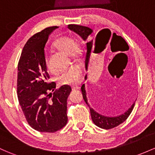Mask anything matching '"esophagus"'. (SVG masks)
I'll list each match as a JSON object with an SVG mask.
<instances>
[{
    "label": "esophagus",
    "mask_w": 155,
    "mask_h": 155,
    "mask_svg": "<svg viewBox=\"0 0 155 155\" xmlns=\"http://www.w3.org/2000/svg\"><path fill=\"white\" fill-rule=\"evenodd\" d=\"M80 88V87L78 85H75V86H72V90H78V89Z\"/></svg>",
    "instance_id": "1"
}]
</instances>
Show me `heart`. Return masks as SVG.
<instances>
[{
	"label": "heart",
	"mask_w": 155,
	"mask_h": 155,
	"mask_svg": "<svg viewBox=\"0 0 155 155\" xmlns=\"http://www.w3.org/2000/svg\"><path fill=\"white\" fill-rule=\"evenodd\" d=\"M54 47L57 50L68 53L72 58H79L80 50L76 45L74 38L70 36H63L58 38L54 42ZM45 64L48 70H52L48 58H45ZM82 79V71L77 66H71L68 69L61 71L58 77V82L61 84L74 85Z\"/></svg>",
	"instance_id": "1"
}]
</instances>
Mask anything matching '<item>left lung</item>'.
Returning <instances> with one entry per match:
<instances>
[{
  "label": "left lung",
  "mask_w": 155,
  "mask_h": 155,
  "mask_svg": "<svg viewBox=\"0 0 155 155\" xmlns=\"http://www.w3.org/2000/svg\"><path fill=\"white\" fill-rule=\"evenodd\" d=\"M68 27V29H70L71 30H72L74 32H76V33H77L79 35H80L84 41L87 40L89 35L93 32V30H91V28H89V27H84V26L76 25V24H69ZM110 35H111V32H110V31L108 29H104V30H102L98 32V34L97 35V37H96L95 42H94V41H93V40L87 42V53H86L85 56L86 71L87 70V67H88V63L89 61H90V56L91 53L93 52L94 53H97V52H99V45L102 43H104L105 45H106L107 42H108L109 39H110ZM117 36H118V35H117ZM123 40H124V39H123ZM124 41L126 42L125 41ZM85 79H87V76H85ZM81 90H82L83 99H84L86 104L89 106L88 103H87V97H86V91L85 87H84V84H82V87H81ZM134 103L135 102H134L133 105H131V106L128 108V110H126L124 114H123L122 115H120V116L113 117L102 116V115L97 113L94 109L90 107L91 119H92L94 124L97 125L99 128H104V129H110V128H114V127L118 126L119 125L123 123V122H125V120H127V118H128V117H129V115L131 114L134 107Z\"/></svg>",
  "instance_id": "8db88e82"
}]
</instances>
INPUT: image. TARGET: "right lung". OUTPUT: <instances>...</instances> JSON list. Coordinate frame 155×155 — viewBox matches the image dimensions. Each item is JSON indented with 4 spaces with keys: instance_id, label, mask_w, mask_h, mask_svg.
Wrapping results in <instances>:
<instances>
[{
    "instance_id": "obj_1",
    "label": "right lung",
    "mask_w": 155,
    "mask_h": 155,
    "mask_svg": "<svg viewBox=\"0 0 155 155\" xmlns=\"http://www.w3.org/2000/svg\"><path fill=\"white\" fill-rule=\"evenodd\" d=\"M57 27L45 28L29 38L18 64L19 104L28 124L40 132H56L68 123L67 100L71 87L64 84L54 92L56 83L48 82L45 64V45Z\"/></svg>"
}]
</instances>
